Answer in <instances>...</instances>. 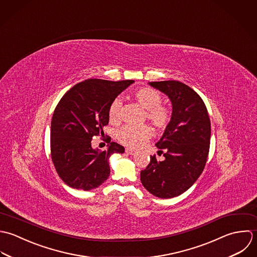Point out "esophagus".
I'll use <instances>...</instances> for the list:
<instances>
[{
  "label": "esophagus",
  "instance_id": "obj_1",
  "mask_svg": "<svg viewBox=\"0 0 257 257\" xmlns=\"http://www.w3.org/2000/svg\"><path fill=\"white\" fill-rule=\"evenodd\" d=\"M125 152H126L128 155L136 154V151H135V150H133V149H128V148L125 150Z\"/></svg>",
  "mask_w": 257,
  "mask_h": 257
}]
</instances>
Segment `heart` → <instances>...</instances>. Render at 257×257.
<instances>
[{
	"mask_svg": "<svg viewBox=\"0 0 257 257\" xmlns=\"http://www.w3.org/2000/svg\"><path fill=\"white\" fill-rule=\"evenodd\" d=\"M136 100L146 109V118L159 130L165 129L171 122V110L161 105L162 97L158 91L150 87H143L135 91ZM122 101L115 98L109 106L108 115L112 122L120 120ZM152 136V129L148 125H125L120 128L116 137L123 145L131 148H139L143 146Z\"/></svg>",
	"mask_w": 257,
	"mask_h": 257,
	"instance_id": "obj_1",
	"label": "heart"
}]
</instances>
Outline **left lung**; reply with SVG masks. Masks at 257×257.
<instances>
[{
  "mask_svg": "<svg viewBox=\"0 0 257 257\" xmlns=\"http://www.w3.org/2000/svg\"><path fill=\"white\" fill-rule=\"evenodd\" d=\"M149 84L165 93L172 102V118L156 143L165 157L141 171L145 189L161 199H171L189 190L204 171L209 151L210 121L205 103L190 86L176 80Z\"/></svg>",
  "mask_w": 257,
  "mask_h": 257,
  "instance_id": "left-lung-1",
  "label": "left lung"
}]
</instances>
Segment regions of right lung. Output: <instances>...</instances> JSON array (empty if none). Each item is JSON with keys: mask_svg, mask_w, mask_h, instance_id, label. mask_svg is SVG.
Segmentation results:
<instances>
[{"mask_svg": "<svg viewBox=\"0 0 257 257\" xmlns=\"http://www.w3.org/2000/svg\"><path fill=\"white\" fill-rule=\"evenodd\" d=\"M134 80L86 79L70 88L56 105L51 127V152L55 170L70 188L89 191L110 175L109 158L124 153L111 142L105 151L93 149L92 138L104 135L111 102ZM110 142V137L107 138Z\"/></svg>", "mask_w": 257, "mask_h": 257, "instance_id": "right-lung-1", "label": "right lung"}]
</instances>
